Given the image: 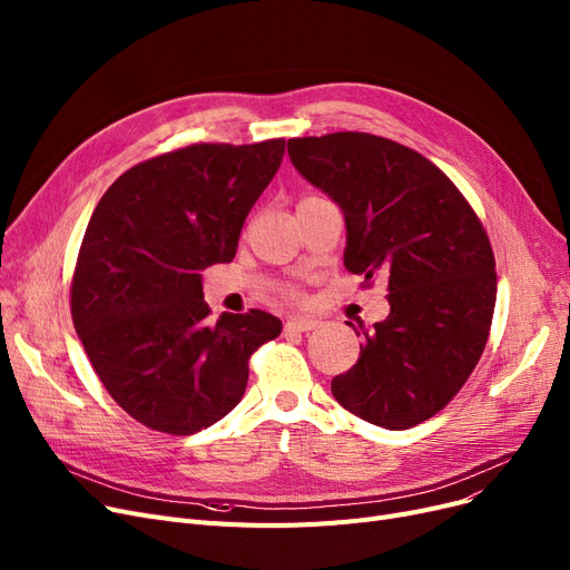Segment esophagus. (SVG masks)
<instances>
[{
  "label": "esophagus",
  "instance_id": "esophagus-1",
  "mask_svg": "<svg viewBox=\"0 0 570 570\" xmlns=\"http://www.w3.org/2000/svg\"><path fill=\"white\" fill-rule=\"evenodd\" d=\"M318 326V321L312 316H303V314H295L286 318V328L288 331H298V333H309Z\"/></svg>",
  "mask_w": 570,
  "mask_h": 570
}]
</instances>
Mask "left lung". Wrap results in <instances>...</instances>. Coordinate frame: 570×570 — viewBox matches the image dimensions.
<instances>
[{
    "label": "left lung",
    "instance_id": "left-lung-1",
    "mask_svg": "<svg viewBox=\"0 0 570 570\" xmlns=\"http://www.w3.org/2000/svg\"><path fill=\"white\" fill-rule=\"evenodd\" d=\"M288 156L342 209L346 269L389 282L391 312L363 331L356 365L333 377L335 401L389 431L426 422L489 337L497 261L480 218L442 169L384 137H298Z\"/></svg>",
    "mask_w": 570,
    "mask_h": 570
}]
</instances>
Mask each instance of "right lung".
Segmentation results:
<instances>
[{"instance_id": "add662e5", "label": "right lung", "mask_w": 570, "mask_h": 570, "mask_svg": "<svg viewBox=\"0 0 570 570\" xmlns=\"http://www.w3.org/2000/svg\"><path fill=\"white\" fill-rule=\"evenodd\" d=\"M284 139L193 144L130 167L97 203L71 318L111 399L144 426L190 435L244 395L249 356L282 333L261 309L209 324L203 269L230 263Z\"/></svg>"}]
</instances>
